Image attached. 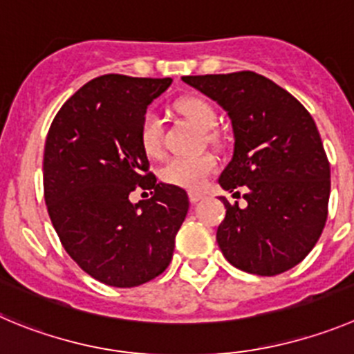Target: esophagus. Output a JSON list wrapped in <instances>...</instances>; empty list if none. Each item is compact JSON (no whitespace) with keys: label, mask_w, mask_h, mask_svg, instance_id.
Masks as SVG:
<instances>
[{"label":"esophagus","mask_w":354,"mask_h":354,"mask_svg":"<svg viewBox=\"0 0 354 354\" xmlns=\"http://www.w3.org/2000/svg\"><path fill=\"white\" fill-rule=\"evenodd\" d=\"M188 199H190V203H192V204H197V203H199V201L204 199V194L190 192V194H188Z\"/></svg>","instance_id":"34e87169"}]
</instances>
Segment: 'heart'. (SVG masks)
<instances>
[{
    "instance_id": "b5f03b06",
    "label": "heart",
    "mask_w": 354,
    "mask_h": 354,
    "mask_svg": "<svg viewBox=\"0 0 354 354\" xmlns=\"http://www.w3.org/2000/svg\"><path fill=\"white\" fill-rule=\"evenodd\" d=\"M178 110L197 127H214L218 113L211 102L203 97H185L178 102ZM141 148L150 158H158L162 155V122L157 113L148 111L143 117L140 129ZM218 160L213 153H197L190 157L171 158L166 166L162 167L160 178L167 185L185 188V190H199L206 183L207 178L216 171Z\"/></svg>"
}]
</instances>
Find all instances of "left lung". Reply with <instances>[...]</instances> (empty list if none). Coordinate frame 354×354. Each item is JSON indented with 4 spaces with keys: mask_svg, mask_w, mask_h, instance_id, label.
I'll return each instance as SVG.
<instances>
[{
    "mask_svg": "<svg viewBox=\"0 0 354 354\" xmlns=\"http://www.w3.org/2000/svg\"><path fill=\"white\" fill-rule=\"evenodd\" d=\"M229 115L234 155L220 174L223 190H244L225 204L216 230L223 257L237 269L276 276L302 262L328 214L330 164L318 127L290 92L253 71L183 77Z\"/></svg>",
    "mask_w": 354,
    "mask_h": 354,
    "instance_id": "1",
    "label": "left lung"
}]
</instances>
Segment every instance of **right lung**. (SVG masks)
<instances>
[{
  "label": "right lung",
  "instance_id": "obj_1",
  "mask_svg": "<svg viewBox=\"0 0 354 354\" xmlns=\"http://www.w3.org/2000/svg\"><path fill=\"white\" fill-rule=\"evenodd\" d=\"M171 78L102 75L55 115L43 155V190L62 246L88 276L132 288L169 266L188 211L183 188L148 173L140 129ZM151 189L132 205L128 194Z\"/></svg>",
  "mask_w": 354,
  "mask_h": 354
}]
</instances>
